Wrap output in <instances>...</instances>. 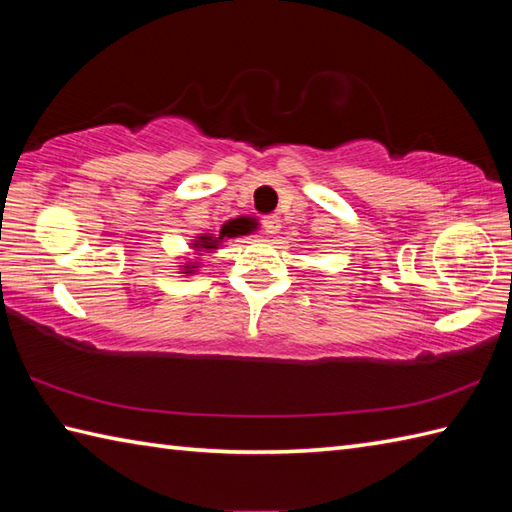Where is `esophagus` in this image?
<instances>
[{"label": "esophagus", "mask_w": 512, "mask_h": 512, "mask_svg": "<svg viewBox=\"0 0 512 512\" xmlns=\"http://www.w3.org/2000/svg\"><path fill=\"white\" fill-rule=\"evenodd\" d=\"M262 228H264V233H266V235H275V233L279 231V228H281L279 217H277V215H268V217H264Z\"/></svg>", "instance_id": "esophagus-1"}]
</instances>
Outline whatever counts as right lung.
I'll list each match as a JSON object with an SVG mask.
<instances>
[{
    "label": "right lung",
    "mask_w": 512,
    "mask_h": 512,
    "mask_svg": "<svg viewBox=\"0 0 512 512\" xmlns=\"http://www.w3.org/2000/svg\"><path fill=\"white\" fill-rule=\"evenodd\" d=\"M235 233H239V228H237V231H233V228H231V231H226V226H224V228H222V231H220V237L202 235V237L198 239V242H195L193 246H195V248H206V250H213V248L217 246V242H220V239H224L226 235H228V237H233ZM184 268H195V266H184ZM189 273H191V270H189Z\"/></svg>",
    "instance_id": "1"
}]
</instances>
